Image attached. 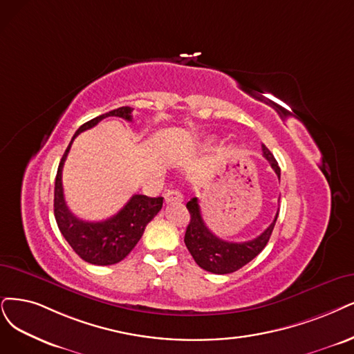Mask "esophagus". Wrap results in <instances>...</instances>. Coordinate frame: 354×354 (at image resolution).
Returning a JSON list of instances; mask_svg holds the SVG:
<instances>
[{"label":"esophagus","instance_id":"obj_1","mask_svg":"<svg viewBox=\"0 0 354 354\" xmlns=\"http://www.w3.org/2000/svg\"><path fill=\"white\" fill-rule=\"evenodd\" d=\"M184 201V195L180 194V191L178 189H169L166 194H165V203L169 204V203H180Z\"/></svg>","mask_w":354,"mask_h":354}]
</instances>
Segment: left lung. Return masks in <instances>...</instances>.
I'll return each instance as SVG.
<instances>
[{"instance_id": "8db88e82", "label": "left lung", "mask_w": 354, "mask_h": 354, "mask_svg": "<svg viewBox=\"0 0 354 354\" xmlns=\"http://www.w3.org/2000/svg\"><path fill=\"white\" fill-rule=\"evenodd\" d=\"M263 154L280 179V167L276 157L272 156V153L264 146V144ZM187 208L191 214V220L185 232V245L189 254L195 259V263H197L203 270L214 274L234 272L243 266H246L250 261H252L268 243L279 216L277 213L272 220V223L261 233L258 238L246 242H227L217 238L216 234L205 226L201 217L198 198H191L187 203Z\"/></svg>"}]
</instances>
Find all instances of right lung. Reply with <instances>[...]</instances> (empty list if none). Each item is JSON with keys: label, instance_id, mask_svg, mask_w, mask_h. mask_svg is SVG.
Listing matches in <instances>:
<instances>
[{"label": "right lung", "instance_id": "right-lung-1", "mask_svg": "<svg viewBox=\"0 0 354 354\" xmlns=\"http://www.w3.org/2000/svg\"><path fill=\"white\" fill-rule=\"evenodd\" d=\"M133 108L122 106L108 113L99 115L87 121L75 131L67 150H65L58 166L54 192V214L57 225L73 248V251L95 266H112L122 261L141 239L149 221L160 212L163 198H150L147 195H133L129 201L115 216L103 221H84L75 217L64 200L62 167L67 159L74 138L86 129L93 128L108 116H120L125 121L133 120Z\"/></svg>", "mask_w": 354, "mask_h": 354}]
</instances>
